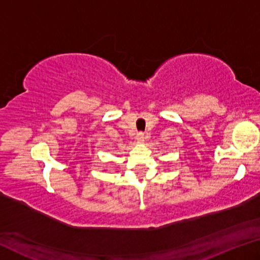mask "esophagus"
<instances>
[{
  "instance_id": "esophagus-1",
  "label": "esophagus",
  "mask_w": 260,
  "mask_h": 260,
  "mask_svg": "<svg viewBox=\"0 0 260 260\" xmlns=\"http://www.w3.org/2000/svg\"><path fill=\"white\" fill-rule=\"evenodd\" d=\"M136 140H138V142H143V141L146 140V136H144L143 133H138V135H136Z\"/></svg>"
}]
</instances>
